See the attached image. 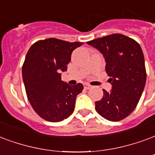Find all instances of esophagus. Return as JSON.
<instances>
[{
  "label": "esophagus",
  "instance_id": "34e87169",
  "mask_svg": "<svg viewBox=\"0 0 155 155\" xmlns=\"http://www.w3.org/2000/svg\"><path fill=\"white\" fill-rule=\"evenodd\" d=\"M84 88L85 89H89L91 88V85L89 84H84Z\"/></svg>",
  "mask_w": 155,
  "mask_h": 155
}]
</instances>
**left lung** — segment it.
Here are the masks:
<instances>
[{"instance_id":"left-lung-1","label":"left lung","mask_w":155,"mask_h":155,"mask_svg":"<svg viewBox=\"0 0 155 155\" xmlns=\"http://www.w3.org/2000/svg\"><path fill=\"white\" fill-rule=\"evenodd\" d=\"M103 53L106 61L112 91L104 90V96L95 102L97 113L107 120L118 121L136 108L146 82L144 54L138 42L120 34L87 42Z\"/></svg>"}]
</instances>
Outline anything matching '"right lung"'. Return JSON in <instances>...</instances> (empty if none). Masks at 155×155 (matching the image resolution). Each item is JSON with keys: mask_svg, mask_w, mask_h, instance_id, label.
I'll return each mask as SVG.
<instances>
[{"mask_svg": "<svg viewBox=\"0 0 155 155\" xmlns=\"http://www.w3.org/2000/svg\"><path fill=\"white\" fill-rule=\"evenodd\" d=\"M84 42L50 38L31 46L22 66L23 81L31 106L42 119L63 121L74 112L75 99L83 84L69 85L61 72L67 70L72 51Z\"/></svg>", "mask_w": 155, "mask_h": 155, "instance_id": "right-lung-1", "label": "right lung"}]
</instances>
